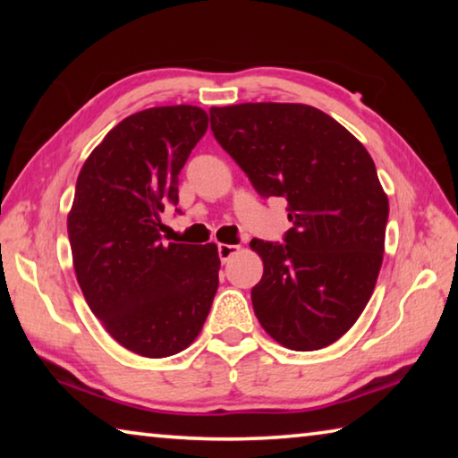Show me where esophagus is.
<instances>
[{
	"label": "esophagus",
	"instance_id": "esophagus-1",
	"mask_svg": "<svg viewBox=\"0 0 458 458\" xmlns=\"http://www.w3.org/2000/svg\"><path fill=\"white\" fill-rule=\"evenodd\" d=\"M238 250H240V246H236V244H218V257L222 262H228L232 257H234V254H238Z\"/></svg>",
	"mask_w": 458,
	"mask_h": 458
}]
</instances>
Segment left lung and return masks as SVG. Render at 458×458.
Here are the masks:
<instances>
[{
    "mask_svg": "<svg viewBox=\"0 0 458 458\" xmlns=\"http://www.w3.org/2000/svg\"><path fill=\"white\" fill-rule=\"evenodd\" d=\"M216 141L262 198H284V244L252 238L265 265L252 307L294 352L331 345L358 321L384 259L387 196L374 159L329 114L297 103L212 106Z\"/></svg>",
    "mask_w": 458,
    "mask_h": 458,
    "instance_id": "left-lung-1",
    "label": "left lung"
}]
</instances>
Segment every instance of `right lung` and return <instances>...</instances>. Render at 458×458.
Segmentation results:
<instances>
[{
    "label": "right lung",
    "mask_w": 458,
    "mask_h": 458,
    "mask_svg": "<svg viewBox=\"0 0 458 458\" xmlns=\"http://www.w3.org/2000/svg\"><path fill=\"white\" fill-rule=\"evenodd\" d=\"M206 129L199 106L145 108L108 131L76 180L68 214L76 281L108 335L143 358L183 352L218 291L216 244H167L159 234Z\"/></svg>",
    "instance_id": "right-lung-1"
}]
</instances>
